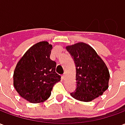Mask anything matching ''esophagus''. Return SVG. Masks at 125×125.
<instances>
[{
	"label": "esophagus",
	"mask_w": 125,
	"mask_h": 125,
	"mask_svg": "<svg viewBox=\"0 0 125 125\" xmlns=\"http://www.w3.org/2000/svg\"><path fill=\"white\" fill-rule=\"evenodd\" d=\"M65 78H66V74H65V73H63L62 76V78L63 80H65Z\"/></svg>",
	"instance_id": "obj_1"
}]
</instances>
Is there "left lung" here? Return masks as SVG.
Wrapping results in <instances>:
<instances>
[{"instance_id":"8db88e82","label":"left lung","mask_w":125,"mask_h":125,"mask_svg":"<svg viewBox=\"0 0 125 125\" xmlns=\"http://www.w3.org/2000/svg\"><path fill=\"white\" fill-rule=\"evenodd\" d=\"M76 64V89L70 93L73 98L90 102L108 88L110 73L106 65L89 45L79 42L66 46Z\"/></svg>"}]
</instances>
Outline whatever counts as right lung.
I'll use <instances>...</instances> for the list:
<instances>
[{
  "label": "right lung",
  "instance_id": "right-lung-1",
  "mask_svg": "<svg viewBox=\"0 0 125 125\" xmlns=\"http://www.w3.org/2000/svg\"><path fill=\"white\" fill-rule=\"evenodd\" d=\"M52 45L47 41L33 45L19 61L13 74V85L21 96L31 103L45 101L53 87L60 81L56 62L50 59Z\"/></svg>",
  "mask_w": 125,
  "mask_h": 125
}]
</instances>
